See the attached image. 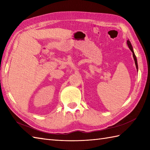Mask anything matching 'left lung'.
<instances>
[{"mask_svg": "<svg viewBox=\"0 0 150 150\" xmlns=\"http://www.w3.org/2000/svg\"><path fill=\"white\" fill-rule=\"evenodd\" d=\"M127 44H128V46L129 47V50L132 51V52L133 53V59H134V60H135V66H136V68H137V70L138 71V64H137V57L135 55V53L134 52H133V47H132V45L131 42H130L129 40H127Z\"/></svg>", "mask_w": 150, "mask_h": 150, "instance_id": "8db88e82", "label": "left lung"}]
</instances>
